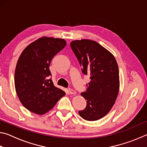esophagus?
I'll return each mask as SVG.
<instances>
[{"label": "esophagus", "instance_id": "34e87169", "mask_svg": "<svg viewBox=\"0 0 147 147\" xmlns=\"http://www.w3.org/2000/svg\"><path fill=\"white\" fill-rule=\"evenodd\" d=\"M69 93L71 94H74L76 93V92L74 90H73V89H69Z\"/></svg>", "mask_w": 147, "mask_h": 147}]
</instances>
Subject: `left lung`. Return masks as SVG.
I'll list each match as a JSON object with an SVG mask.
<instances>
[{
	"mask_svg": "<svg viewBox=\"0 0 147 147\" xmlns=\"http://www.w3.org/2000/svg\"><path fill=\"white\" fill-rule=\"evenodd\" d=\"M71 47L82 67L83 74L91 81L81 95L87 100L86 108L79 115L89 121L98 120L108 114L117 98L119 72L115 57L97 42L90 39L74 40Z\"/></svg>",
	"mask_w": 147,
	"mask_h": 147,
	"instance_id": "8db88e82",
	"label": "left lung"
}]
</instances>
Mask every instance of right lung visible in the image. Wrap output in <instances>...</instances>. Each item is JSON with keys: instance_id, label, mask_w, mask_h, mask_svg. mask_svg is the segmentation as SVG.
Listing matches in <instances>:
<instances>
[{"instance_id": "add662e5", "label": "right lung", "mask_w": 147, "mask_h": 147, "mask_svg": "<svg viewBox=\"0 0 147 147\" xmlns=\"http://www.w3.org/2000/svg\"><path fill=\"white\" fill-rule=\"evenodd\" d=\"M66 45L63 39L44 36L28 45L20 55L15 71V88L20 102L31 112L43 115L65 94L49 76L51 60Z\"/></svg>"}]
</instances>
